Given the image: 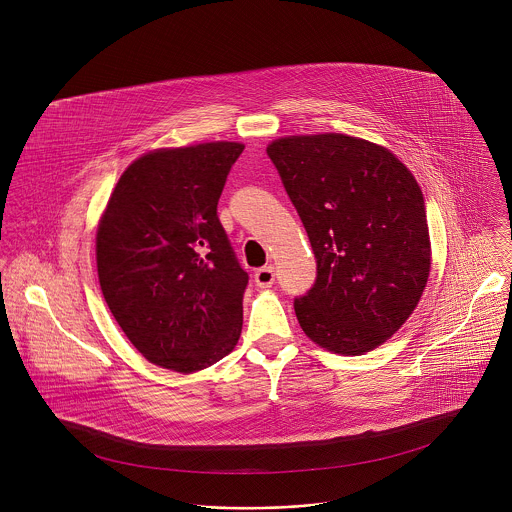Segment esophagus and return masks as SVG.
I'll return each mask as SVG.
<instances>
[{"label":"esophagus","mask_w":512,"mask_h":512,"mask_svg":"<svg viewBox=\"0 0 512 512\" xmlns=\"http://www.w3.org/2000/svg\"><path fill=\"white\" fill-rule=\"evenodd\" d=\"M276 280V274H274V266H264L260 270H256L254 274V282L258 288H270Z\"/></svg>","instance_id":"1"}]
</instances>
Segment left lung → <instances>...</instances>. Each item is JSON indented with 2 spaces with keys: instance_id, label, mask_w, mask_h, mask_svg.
<instances>
[{
  "instance_id": "left-lung-1",
  "label": "left lung",
  "mask_w": 512,
  "mask_h": 512,
  "mask_svg": "<svg viewBox=\"0 0 512 512\" xmlns=\"http://www.w3.org/2000/svg\"><path fill=\"white\" fill-rule=\"evenodd\" d=\"M317 258L313 288L295 299L303 333L357 357L412 315L432 270L422 189L388 149L347 134L286 136L266 147Z\"/></svg>"
}]
</instances>
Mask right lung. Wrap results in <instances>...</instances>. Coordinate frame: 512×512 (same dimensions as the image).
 Masks as SVG:
<instances>
[{
	"label": "right lung",
	"instance_id": "obj_1",
	"mask_svg": "<svg viewBox=\"0 0 512 512\" xmlns=\"http://www.w3.org/2000/svg\"><path fill=\"white\" fill-rule=\"evenodd\" d=\"M240 142L159 147L120 175L96 228L102 295L149 363L191 374L232 353L248 274L217 217Z\"/></svg>",
	"mask_w": 512,
	"mask_h": 512
}]
</instances>
